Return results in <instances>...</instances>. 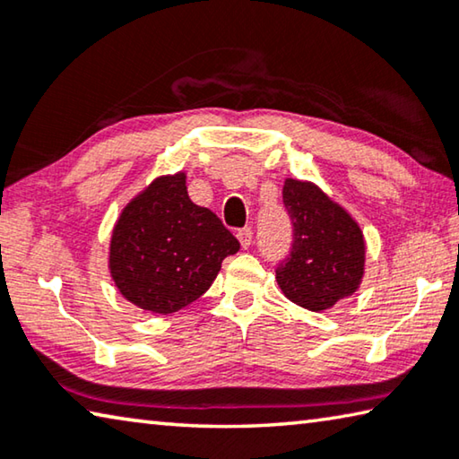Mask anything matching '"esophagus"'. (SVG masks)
<instances>
[{
  "mask_svg": "<svg viewBox=\"0 0 459 459\" xmlns=\"http://www.w3.org/2000/svg\"><path fill=\"white\" fill-rule=\"evenodd\" d=\"M237 238H238L240 247L248 248V247H251V243H253V230H251V229H240V230L237 232Z\"/></svg>",
  "mask_w": 459,
  "mask_h": 459,
  "instance_id": "34e87169",
  "label": "esophagus"
}]
</instances>
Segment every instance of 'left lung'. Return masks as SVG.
I'll return each instance as SVG.
<instances>
[{
    "label": "left lung",
    "mask_w": 459,
    "mask_h": 459,
    "mask_svg": "<svg viewBox=\"0 0 459 459\" xmlns=\"http://www.w3.org/2000/svg\"><path fill=\"white\" fill-rule=\"evenodd\" d=\"M283 204L293 224V243L275 279L293 304L324 312L359 290L364 275L362 230L312 182L287 178Z\"/></svg>",
    "instance_id": "1"
}]
</instances>
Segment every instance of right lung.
Wrapping results in <instances>:
<instances>
[{"label":"right lung","instance_id":"right-lung-1","mask_svg":"<svg viewBox=\"0 0 459 459\" xmlns=\"http://www.w3.org/2000/svg\"><path fill=\"white\" fill-rule=\"evenodd\" d=\"M238 240L208 208L194 204L186 174L160 176L123 208L108 247L119 293L153 314L196 301L219 275Z\"/></svg>","mask_w":459,"mask_h":459}]
</instances>
